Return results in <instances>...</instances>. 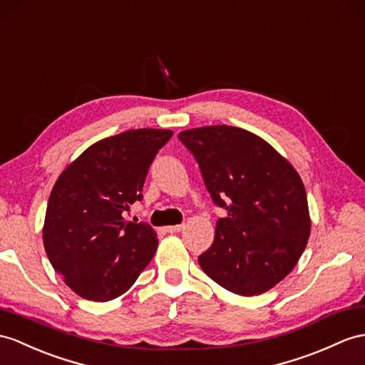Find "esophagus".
<instances>
[{
	"label": "esophagus",
	"instance_id": "esophagus-1",
	"mask_svg": "<svg viewBox=\"0 0 365 365\" xmlns=\"http://www.w3.org/2000/svg\"><path fill=\"white\" fill-rule=\"evenodd\" d=\"M182 229H184V225H176V226H168V227H165L167 232H170V234H178V232H181Z\"/></svg>",
	"mask_w": 365,
	"mask_h": 365
}]
</instances>
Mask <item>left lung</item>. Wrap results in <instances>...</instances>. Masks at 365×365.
<instances>
[{
  "mask_svg": "<svg viewBox=\"0 0 365 365\" xmlns=\"http://www.w3.org/2000/svg\"><path fill=\"white\" fill-rule=\"evenodd\" d=\"M197 159L213 204L226 210L201 269L240 296L271 289L294 268L309 238L307 192L285 158L254 133L229 125L178 135Z\"/></svg>",
  "mask_w": 365,
  "mask_h": 365,
  "instance_id": "1",
  "label": "left lung"
}]
</instances>
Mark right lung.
<instances>
[{
  "label": "right lung",
  "instance_id": "add662e5",
  "mask_svg": "<svg viewBox=\"0 0 365 365\" xmlns=\"http://www.w3.org/2000/svg\"><path fill=\"white\" fill-rule=\"evenodd\" d=\"M170 130L139 128L96 142L51 192L43 243L52 268L80 297L106 302L131 288L158 247L152 226L125 220Z\"/></svg>",
  "mask_w": 365,
  "mask_h": 365
}]
</instances>
